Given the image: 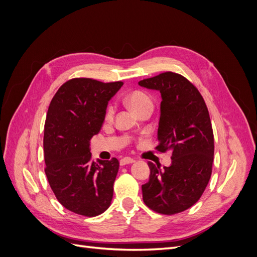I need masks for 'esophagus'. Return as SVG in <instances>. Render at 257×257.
I'll list each match as a JSON object with an SVG mask.
<instances>
[{
  "label": "esophagus",
  "mask_w": 257,
  "mask_h": 257,
  "mask_svg": "<svg viewBox=\"0 0 257 257\" xmlns=\"http://www.w3.org/2000/svg\"><path fill=\"white\" fill-rule=\"evenodd\" d=\"M134 162H135L134 159L126 157V158H123V159L120 160V164L121 165H126V164H132V163H134Z\"/></svg>",
  "instance_id": "1"
}]
</instances>
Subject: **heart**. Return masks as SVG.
Here are the masks:
<instances>
[{
	"label": "heart",
	"instance_id": "1",
	"mask_svg": "<svg viewBox=\"0 0 257 257\" xmlns=\"http://www.w3.org/2000/svg\"><path fill=\"white\" fill-rule=\"evenodd\" d=\"M127 102L130 104V106L133 108L136 112H139L147 106H153L152 98L148 95L147 93H145L143 91L132 92L131 94L127 96ZM113 113H114V106L109 105L107 107L106 112H105V119L106 120L112 119Z\"/></svg>",
	"mask_w": 257,
	"mask_h": 257
}]
</instances>
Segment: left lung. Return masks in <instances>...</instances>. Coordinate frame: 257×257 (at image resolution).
Instances as JSON below:
<instances>
[{
  "mask_svg": "<svg viewBox=\"0 0 257 257\" xmlns=\"http://www.w3.org/2000/svg\"><path fill=\"white\" fill-rule=\"evenodd\" d=\"M162 95L158 151H172V165L149 162L143 189L145 204L162 214L191 208L203 195L212 173L214 138L209 111L197 88L180 74L161 73L138 82Z\"/></svg>",
  "mask_w": 257,
  "mask_h": 257,
  "instance_id": "8db88e82",
  "label": "left lung"
}]
</instances>
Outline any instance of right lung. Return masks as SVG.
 <instances>
[{
	"label": "right lung",
	"mask_w": 257,
	"mask_h": 257,
	"mask_svg": "<svg viewBox=\"0 0 257 257\" xmlns=\"http://www.w3.org/2000/svg\"><path fill=\"white\" fill-rule=\"evenodd\" d=\"M122 85V81L69 79L59 88L48 108L45 173L59 203L79 215L96 216L111 203L119 161H93L90 139L102 127L108 100Z\"/></svg>",
	"instance_id": "right-lung-1"
}]
</instances>
